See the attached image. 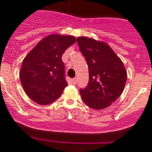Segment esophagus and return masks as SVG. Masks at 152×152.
Here are the masks:
<instances>
[{"instance_id": "1", "label": "esophagus", "mask_w": 152, "mask_h": 152, "mask_svg": "<svg viewBox=\"0 0 152 152\" xmlns=\"http://www.w3.org/2000/svg\"><path fill=\"white\" fill-rule=\"evenodd\" d=\"M72 83H73V84H75V85L77 84V78H76V77L72 79Z\"/></svg>"}]
</instances>
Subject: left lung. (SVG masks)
<instances>
[{
	"label": "left lung",
	"instance_id": "8db88e82",
	"mask_svg": "<svg viewBox=\"0 0 152 152\" xmlns=\"http://www.w3.org/2000/svg\"><path fill=\"white\" fill-rule=\"evenodd\" d=\"M80 51L89 69V82L80 90L86 105L94 110L107 108L122 94L127 73L122 60L104 42L77 37Z\"/></svg>",
	"mask_w": 152,
	"mask_h": 152
}]
</instances>
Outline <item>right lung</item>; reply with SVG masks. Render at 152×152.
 Listing matches in <instances>:
<instances>
[{
  "mask_svg": "<svg viewBox=\"0 0 152 152\" xmlns=\"http://www.w3.org/2000/svg\"><path fill=\"white\" fill-rule=\"evenodd\" d=\"M75 42L73 36L51 34L24 58L20 78L31 100L40 105H48L61 96L68 86L61 56Z\"/></svg>",
  "mask_w": 152,
  "mask_h": 152,
  "instance_id": "obj_1",
  "label": "right lung"
}]
</instances>
